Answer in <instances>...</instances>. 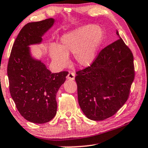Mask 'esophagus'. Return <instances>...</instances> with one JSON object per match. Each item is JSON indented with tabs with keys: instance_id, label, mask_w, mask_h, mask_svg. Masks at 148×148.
<instances>
[{
	"instance_id": "obj_1",
	"label": "esophagus",
	"mask_w": 148,
	"mask_h": 148,
	"mask_svg": "<svg viewBox=\"0 0 148 148\" xmlns=\"http://www.w3.org/2000/svg\"><path fill=\"white\" fill-rule=\"evenodd\" d=\"M67 78L68 79V80H74V78H75V74H74V73H73V72H70V73L68 74Z\"/></svg>"
}]
</instances>
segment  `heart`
Wrapping results in <instances>:
<instances>
[{
    "instance_id": "1",
    "label": "heart",
    "mask_w": 148,
    "mask_h": 148,
    "mask_svg": "<svg viewBox=\"0 0 148 148\" xmlns=\"http://www.w3.org/2000/svg\"><path fill=\"white\" fill-rule=\"evenodd\" d=\"M103 38V32L99 27L94 25L79 27L62 35L60 46L51 45V58L56 64L63 67L69 62L68 55L74 53L78 66L88 67L95 62Z\"/></svg>"
}]
</instances>
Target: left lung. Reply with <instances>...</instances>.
Masks as SVG:
<instances>
[{"label": "left lung", "instance_id": "obj_1", "mask_svg": "<svg viewBox=\"0 0 148 148\" xmlns=\"http://www.w3.org/2000/svg\"><path fill=\"white\" fill-rule=\"evenodd\" d=\"M119 39L100 51L90 66L76 72L79 105L93 121L109 118L128 99L135 77L134 56Z\"/></svg>", "mask_w": 148, "mask_h": 148}]
</instances>
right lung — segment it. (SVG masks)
<instances>
[{"label":"right lung","instance_id":"obj_1","mask_svg":"<svg viewBox=\"0 0 148 148\" xmlns=\"http://www.w3.org/2000/svg\"><path fill=\"white\" fill-rule=\"evenodd\" d=\"M54 22V18H49L26 24L14 41L8 62L12 99L21 115L35 123H45L55 116L56 94L68 74L51 73L41 60L31 55L29 46L40 43Z\"/></svg>","mask_w":148,"mask_h":148}]
</instances>
